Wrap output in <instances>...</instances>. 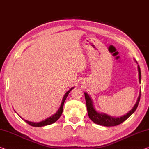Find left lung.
<instances>
[{"mask_svg":"<svg viewBox=\"0 0 149 149\" xmlns=\"http://www.w3.org/2000/svg\"><path fill=\"white\" fill-rule=\"evenodd\" d=\"M138 70H139V81L141 82V69L139 66H138ZM84 96H85V100H86V108H87L88 114L89 118L91 120L94 122L96 124L100 125L102 126H105V127H113V126H116L118 125H120L121 123L124 122L125 120L127 119L131 114L136 111V109L138 107L139 101H140L141 98V92L139 97L137 99V101L136 104H134L133 108L131 109L127 114H125L124 116H120V117H112V116L107 115L106 114L102 113H98L94 109V107L93 105L92 100L91 99L90 97L86 93H84Z\"/></svg>","mask_w":149,"mask_h":149,"instance_id":"8db88e82","label":"left lung"}]
</instances>
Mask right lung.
<instances>
[{"label": "right lung", "mask_w": 149, "mask_h": 149, "mask_svg": "<svg viewBox=\"0 0 149 149\" xmlns=\"http://www.w3.org/2000/svg\"><path fill=\"white\" fill-rule=\"evenodd\" d=\"M74 88V87L70 88L69 91H68V92H67V93L65 94V96H64L63 97V102H62L61 103V105L60 107V108H59L58 111L56 112V113L53 114V115L50 116L49 118H47V119H45L44 120L41 121V122H38V123H33V122H30V121H28L26 120H24L25 121V122L28 123L29 125H30L31 126H33V127H43V126H46V125H51L52 124V123H55L56 121L59 118H60V116H61L62 113H63V105H64V103H65V101L66 100V98H67V96L68 94H69V93L70 92V91L72 90V89ZM23 119V118H22Z\"/></svg>", "instance_id": "add662e5"}]
</instances>
